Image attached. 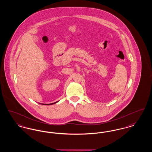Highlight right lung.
Masks as SVG:
<instances>
[{
	"label": "right lung",
	"instance_id": "obj_1",
	"mask_svg": "<svg viewBox=\"0 0 152 152\" xmlns=\"http://www.w3.org/2000/svg\"><path fill=\"white\" fill-rule=\"evenodd\" d=\"M58 101H56V102H53V103H51V104H43V103H39V104H42V105H52V104H56V103H57Z\"/></svg>",
	"mask_w": 152,
	"mask_h": 152
}]
</instances>
